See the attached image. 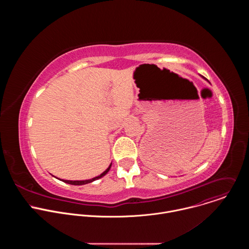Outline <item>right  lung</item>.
Listing matches in <instances>:
<instances>
[{
	"label": "right lung",
	"instance_id": "obj_1",
	"mask_svg": "<svg viewBox=\"0 0 249 249\" xmlns=\"http://www.w3.org/2000/svg\"><path fill=\"white\" fill-rule=\"evenodd\" d=\"M110 167H111V164L108 166L107 169H106L105 171H103L100 175H98V176H96V177H94V178H91V179H88V180H75V181H73V180H63V179H62V181H63V182H66V183H68V184H72V185H84V184H88V183H90V182H92V181H94V180H96V179L101 178L102 176H104L106 173H107V172L109 171Z\"/></svg>",
	"mask_w": 249,
	"mask_h": 249
}]
</instances>
